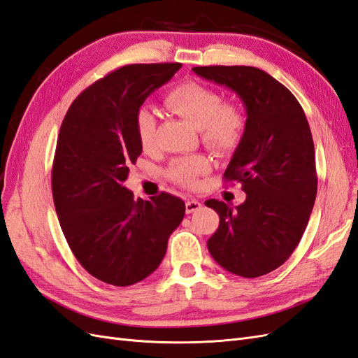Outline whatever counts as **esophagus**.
<instances>
[{
	"label": "esophagus",
	"instance_id": "34e87169",
	"mask_svg": "<svg viewBox=\"0 0 358 358\" xmlns=\"http://www.w3.org/2000/svg\"><path fill=\"white\" fill-rule=\"evenodd\" d=\"M201 206H203V204H201L198 199L190 198V199L186 201V212L187 213H194V212H196V210L201 208Z\"/></svg>",
	"mask_w": 358,
	"mask_h": 358
}]
</instances>
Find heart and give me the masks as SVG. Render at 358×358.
<instances>
[{
	"mask_svg": "<svg viewBox=\"0 0 358 358\" xmlns=\"http://www.w3.org/2000/svg\"><path fill=\"white\" fill-rule=\"evenodd\" d=\"M221 95L196 81H186L173 87L164 96L172 112L185 121L199 128L203 142L217 154L234 151L243 141L246 117L242 110L231 103H221ZM136 134L143 150H151L155 143L157 119L150 107L137 110ZM210 169V163L203 155H187L176 159L168 168V177L180 186L194 187L199 176Z\"/></svg>",
	"mask_w": 358,
	"mask_h": 358,
	"instance_id": "heart-1",
	"label": "heart"
}]
</instances>
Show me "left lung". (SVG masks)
<instances>
[{
  "label": "left lung",
  "mask_w": 358,
  "mask_h": 358,
  "mask_svg": "<svg viewBox=\"0 0 358 358\" xmlns=\"http://www.w3.org/2000/svg\"><path fill=\"white\" fill-rule=\"evenodd\" d=\"M192 69L236 92L246 110L243 141L224 173L227 181L241 182L246 199L234 208L206 201L219 215L208 252L228 272L262 277L295 251L315 206V145L306 113L286 86L259 68Z\"/></svg>",
  "instance_id": "obj_1"
}]
</instances>
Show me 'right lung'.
Returning a JSON list of instances; mask_svg holds the SVG:
<instances>
[{"label": "right lung", "instance_id": "1", "mask_svg": "<svg viewBox=\"0 0 358 358\" xmlns=\"http://www.w3.org/2000/svg\"><path fill=\"white\" fill-rule=\"evenodd\" d=\"M181 63L128 65L95 81L63 119L51 186L71 251L90 275L131 286L159 268L168 239L185 217V201L162 192L150 201L124 186L142 154L137 110Z\"/></svg>", "mask_w": 358, "mask_h": 358}]
</instances>
